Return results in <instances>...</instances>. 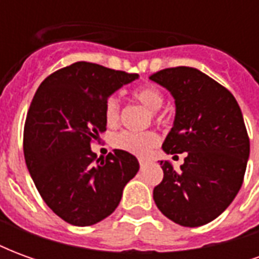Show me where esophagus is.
<instances>
[{
    "mask_svg": "<svg viewBox=\"0 0 259 259\" xmlns=\"http://www.w3.org/2000/svg\"><path fill=\"white\" fill-rule=\"evenodd\" d=\"M139 162H140V166H144L147 163V161L146 159H139Z\"/></svg>",
    "mask_w": 259,
    "mask_h": 259,
    "instance_id": "obj_1",
    "label": "esophagus"
}]
</instances>
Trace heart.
<instances>
[{
  "label": "heart",
  "instance_id": "obj_1",
  "mask_svg": "<svg viewBox=\"0 0 259 259\" xmlns=\"http://www.w3.org/2000/svg\"><path fill=\"white\" fill-rule=\"evenodd\" d=\"M132 96L136 101L152 111V116L157 120H162V115L159 109L163 104V94L155 85L147 84L136 89ZM104 118L109 127H113L119 123L120 119V105L115 97H108L104 102ZM159 144V136L155 132H120L112 137V146L118 150L126 151L136 157L147 158Z\"/></svg>",
  "mask_w": 259,
  "mask_h": 259
}]
</instances>
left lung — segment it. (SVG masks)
<instances>
[{
    "instance_id": "1",
    "label": "left lung",
    "mask_w": 259,
    "mask_h": 259,
    "mask_svg": "<svg viewBox=\"0 0 259 259\" xmlns=\"http://www.w3.org/2000/svg\"><path fill=\"white\" fill-rule=\"evenodd\" d=\"M150 79L168 89L176 104L163 151L186 152L180 170L161 161L163 179L154 201L175 223L202 226L230 205L243 185L250 155L243 113L233 94L198 69L168 68Z\"/></svg>"
}]
</instances>
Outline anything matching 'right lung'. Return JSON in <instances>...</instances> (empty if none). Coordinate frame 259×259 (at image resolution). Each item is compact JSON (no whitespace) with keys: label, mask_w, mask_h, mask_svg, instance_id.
Instances as JSON below:
<instances>
[{"label":"right lung","mask_w":259,"mask_h":259,"mask_svg":"<svg viewBox=\"0 0 259 259\" xmlns=\"http://www.w3.org/2000/svg\"><path fill=\"white\" fill-rule=\"evenodd\" d=\"M137 77L76 62L37 89L23 130L25 161L44 202L65 222L90 226L109 217L139 172V161L129 152L115 150L97 159L90 146L107 130L105 100Z\"/></svg>","instance_id":"1"}]
</instances>
